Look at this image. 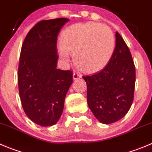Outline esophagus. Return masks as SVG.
Here are the masks:
<instances>
[{"instance_id":"esophagus-1","label":"esophagus","mask_w":152,"mask_h":152,"mask_svg":"<svg viewBox=\"0 0 152 152\" xmlns=\"http://www.w3.org/2000/svg\"><path fill=\"white\" fill-rule=\"evenodd\" d=\"M80 77H81V75H80V74L77 73V72H75V73L73 74V79H74V80H77V79L80 78Z\"/></svg>"}]
</instances>
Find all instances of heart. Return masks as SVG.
Here are the masks:
<instances>
[{"label": "heart", "mask_w": 152, "mask_h": 152, "mask_svg": "<svg viewBox=\"0 0 152 152\" xmlns=\"http://www.w3.org/2000/svg\"><path fill=\"white\" fill-rule=\"evenodd\" d=\"M115 45V37L107 26L93 22L78 24L63 32L58 53L66 63L70 61L71 54L79 69L94 72L107 64Z\"/></svg>", "instance_id": "b5f03b06"}]
</instances>
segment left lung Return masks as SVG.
<instances>
[{
  "label": "left lung",
  "instance_id": "1",
  "mask_svg": "<svg viewBox=\"0 0 152 152\" xmlns=\"http://www.w3.org/2000/svg\"><path fill=\"white\" fill-rule=\"evenodd\" d=\"M83 78L87 86L88 106L99 122L108 125L126 115L134 101L136 71L129 48L118 32L107 65Z\"/></svg>",
  "mask_w": 152,
  "mask_h": 152
}]
</instances>
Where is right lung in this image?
<instances>
[{
	"mask_svg": "<svg viewBox=\"0 0 152 152\" xmlns=\"http://www.w3.org/2000/svg\"><path fill=\"white\" fill-rule=\"evenodd\" d=\"M68 21L60 18L39 21L21 46L18 71L21 105L30 120L41 126L58 122L72 83V71L57 69V36Z\"/></svg>",
	"mask_w": 152,
	"mask_h": 152,
	"instance_id": "1",
	"label": "right lung"
}]
</instances>
